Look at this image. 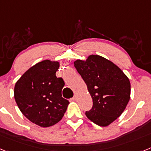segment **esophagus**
I'll return each mask as SVG.
<instances>
[{
  "mask_svg": "<svg viewBox=\"0 0 151 151\" xmlns=\"http://www.w3.org/2000/svg\"><path fill=\"white\" fill-rule=\"evenodd\" d=\"M72 100H73V101H76V100H77V95H76V94H75L74 97H73V98H72Z\"/></svg>",
  "mask_w": 151,
  "mask_h": 151,
  "instance_id": "1",
  "label": "esophagus"
}]
</instances>
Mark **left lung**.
Listing matches in <instances>:
<instances>
[{
    "mask_svg": "<svg viewBox=\"0 0 151 151\" xmlns=\"http://www.w3.org/2000/svg\"><path fill=\"white\" fill-rule=\"evenodd\" d=\"M74 66L87 85L93 100L85 115L100 126H108L123 113L130 100L131 84L116 64L99 55L77 60Z\"/></svg>",
    "mask_w": 151,
    "mask_h": 151,
    "instance_id": "8db88e82",
    "label": "left lung"
}]
</instances>
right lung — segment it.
I'll return each instance as SVG.
<instances>
[{
	"label": "right lung",
	"mask_w": 151,
	"mask_h": 151,
	"mask_svg": "<svg viewBox=\"0 0 151 151\" xmlns=\"http://www.w3.org/2000/svg\"><path fill=\"white\" fill-rule=\"evenodd\" d=\"M59 67L58 61H41L29 68L14 87V98L20 111L41 127L60 122L69 104L62 97L63 80L56 76Z\"/></svg>",
	"instance_id": "obj_1"
}]
</instances>
